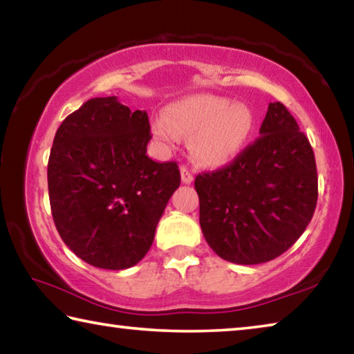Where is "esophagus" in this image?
<instances>
[{
    "label": "esophagus",
    "instance_id": "1",
    "mask_svg": "<svg viewBox=\"0 0 354 354\" xmlns=\"http://www.w3.org/2000/svg\"><path fill=\"white\" fill-rule=\"evenodd\" d=\"M181 181L184 184H190L192 181H194V175H192L190 170L187 169V167H181Z\"/></svg>",
    "mask_w": 354,
    "mask_h": 354
}]
</instances>
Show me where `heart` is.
Here are the masks:
<instances>
[{
  "instance_id": "heart-1",
  "label": "heart",
  "mask_w": 354,
  "mask_h": 354,
  "mask_svg": "<svg viewBox=\"0 0 354 354\" xmlns=\"http://www.w3.org/2000/svg\"><path fill=\"white\" fill-rule=\"evenodd\" d=\"M254 129V115L248 106L211 93L184 97L167 107L165 115L153 123L159 140L176 143L183 134L192 136V154L200 164L220 167L234 160Z\"/></svg>"
}]
</instances>
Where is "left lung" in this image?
<instances>
[{"instance_id":"left-lung-1","label":"left lung","mask_w":354,"mask_h":354,"mask_svg":"<svg viewBox=\"0 0 354 354\" xmlns=\"http://www.w3.org/2000/svg\"><path fill=\"white\" fill-rule=\"evenodd\" d=\"M259 136L225 169L195 178L203 236L221 259L242 266L289 250L319 195L314 151L283 103L268 104Z\"/></svg>"}]
</instances>
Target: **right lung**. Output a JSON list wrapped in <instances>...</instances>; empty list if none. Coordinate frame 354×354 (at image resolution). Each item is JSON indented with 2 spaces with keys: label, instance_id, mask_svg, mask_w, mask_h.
I'll return each instance as SVG.
<instances>
[{
  "label": "right lung",
  "instance_id": "1",
  "mask_svg": "<svg viewBox=\"0 0 354 354\" xmlns=\"http://www.w3.org/2000/svg\"><path fill=\"white\" fill-rule=\"evenodd\" d=\"M149 122L117 97L92 98L64 120L48 160L55 225L84 262L124 270L148 253L179 184L176 162L147 156Z\"/></svg>",
  "mask_w": 354,
  "mask_h": 354
}]
</instances>
